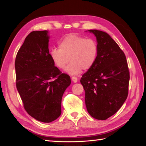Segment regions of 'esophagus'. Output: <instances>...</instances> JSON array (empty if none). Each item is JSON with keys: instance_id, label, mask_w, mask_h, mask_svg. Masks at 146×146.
<instances>
[{"instance_id": "obj_1", "label": "esophagus", "mask_w": 146, "mask_h": 146, "mask_svg": "<svg viewBox=\"0 0 146 146\" xmlns=\"http://www.w3.org/2000/svg\"><path fill=\"white\" fill-rule=\"evenodd\" d=\"M71 80H72L73 82L75 83L78 82V78L77 77H76V76H72V77H71Z\"/></svg>"}]
</instances>
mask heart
Returning a JSON list of instances; mask_svg holds the SVG:
<instances>
[{"instance_id":"b5f03b06","label":"heart","mask_w":146,"mask_h":146,"mask_svg":"<svg viewBox=\"0 0 146 146\" xmlns=\"http://www.w3.org/2000/svg\"><path fill=\"white\" fill-rule=\"evenodd\" d=\"M58 48L51 49L50 57L60 70H64L70 60L66 70L70 75H76L82 70H89L97 60L98 44L93 38L69 34L58 42Z\"/></svg>"}]
</instances>
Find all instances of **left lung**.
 Segmentation results:
<instances>
[{
    "instance_id": "1",
    "label": "left lung",
    "mask_w": 146,
    "mask_h": 146,
    "mask_svg": "<svg viewBox=\"0 0 146 146\" xmlns=\"http://www.w3.org/2000/svg\"><path fill=\"white\" fill-rule=\"evenodd\" d=\"M89 31L97 37L98 53L95 64L82 75L80 83L89 114L104 120L117 113L126 100L129 71L124 53L107 33Z\"/></svg>"
}]
</instances>
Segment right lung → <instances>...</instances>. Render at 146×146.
Listing matches in <instances>:
<instances>
[{"mask_svg": "<svg viewBox=\"0 0 146 146\" xmlns=\"http://www.w3.org/2000/svg\"><path fill=\"white\" fill-rule=\"evenodd\" d=\"M48 31H32L17 54L16 86L28 114L42 122H53L61 115L62 98L71 84L50 57Z\"/></svg>", "mask_w": 146, "mask_h": 146, "instance_id": "right-lung-1", "label": "right lung"}]
</instances>
